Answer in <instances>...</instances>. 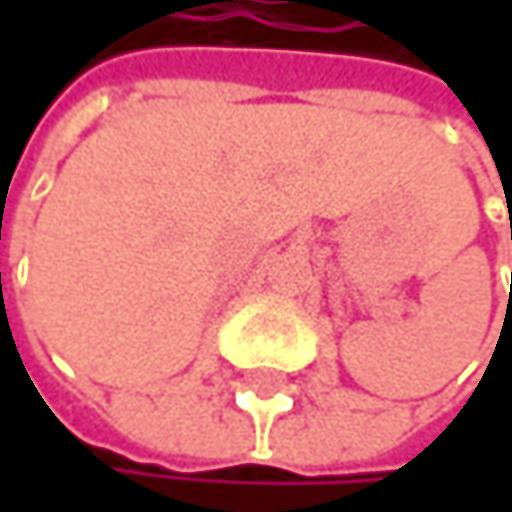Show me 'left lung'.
<instances>
[{"instance_id":"8db88e82","label":"left lung","mask_w":512,"mask_h":512,"mask_svg":"<svg viewBox=\"0 0 512 512\" xmlns=\"http://www.w3.org/2000/svg\"><path fill=\"white\" fill-rule=\"evenodd\" d=\"M510 298H512V276H510Z\"/></svg>"}]
</instances>
